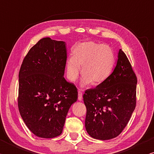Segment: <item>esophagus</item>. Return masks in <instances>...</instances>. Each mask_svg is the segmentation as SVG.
Here are the masks:
<instances>
[{"label": "esophagus", "mask_w": 154, "mask_h": 154, "mask_svg": "<svg viewBox=\"0 0 154 154\" xmlns=\"http://www.w3.org/2000/svg\"><path fill=\"white\" fill-rule=\"evenodd\" d=\"M83 98V94H82V92L80 90L78 91V100L81 101V100H82Z\"/></svg>", "instance_id": "1"}]
</instances>
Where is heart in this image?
Instances as JSON below:
<instances>
[{
  "mask_svg": "<svg viewBox=\"0 0 154 154\" xmlns=\"http://www.w3.org/2000/svg\"><path fill=\"white\" fill-rule=\"evenodd\" d=\"M114 63L115 58L110 47L91 42L82 43L72 50V58L66 60V76L71 82H76L82 68V85L90 83L98 85L110 75Z\"/></svg>",
  "mask_w": 154,
  "mask_h": 154,
  "instance_id": "1",
  "label": "heart"
}]
</instances>
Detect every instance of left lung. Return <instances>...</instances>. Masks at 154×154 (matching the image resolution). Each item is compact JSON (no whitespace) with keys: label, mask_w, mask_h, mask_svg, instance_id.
Returning <instances> with one entry per match:
<instances>
[{"label":"left lung","mask_w":154,"mask_h":154,"mask_svg":"<svg viewBox=\"0 0 154 154\" xmlns=\"http://www.w3.org/2000/svg\"><path fill=\"white\" fill-rule=\"evenodd\" d=\"M137 79L125 52L119 50L112 74L83 94L85 128L91 137L108 140L122 133L136 106Z\"/></svg>","instance_id":"obj_1"}]
</instances>
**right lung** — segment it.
I'll return each instance as SVG.
<instances>
[{
    "instance_id": "1",
    "label": "right lung",
    "mask_w": 154,
    "mask_h": 154,
    "mask_svg": "<svg viewBox=\"0 0 154 154\" xmlns=\"http://www.w3.org/2000/svg\"><path fill=\"white\" fill-rule=\"evenodd\" d=\"M66 58L65 42L44 38L29 50L19 70V112L39 137L60 135L69 108L77 100V88L63 77Z\"/></svg>"
}]
</instances>
